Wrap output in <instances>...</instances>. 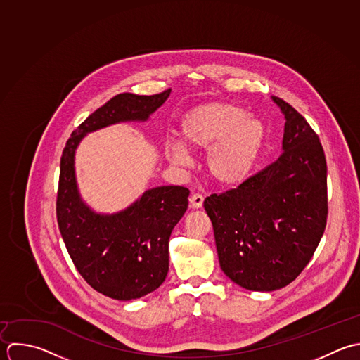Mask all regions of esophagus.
Here are the masks:
<instances>
[{
	"label": "esophagus",
	"instance_id": "1",
	"mask_svg": "<svg viewBox=\"0 0 360 360\" xmlns=\"http://www.w3.org/2000/svg\"><path fill=\"white\" fill-rule=\"evenodd\" d=\"M192 209H200L203 206V196L199 193H193L189 199Z\"/></svg>",
	"mask_w": 360,
	"mask_h": 360
}]
</instances>
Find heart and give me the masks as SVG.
<instances>
[{
	"mask_svg": "<svg viewBox=\"0 0 360 360\" xmlns=\"http://www.w3.org/2000/svg\"><path fill=\"white\" fill-rule=\"evenodd\" d=\"M266 124L255 115L229 102H210L188 110L178 124L179 141L164 144L167 160L188 162L186 148L205 151L206 169L213 182L224 188L244 184L252 174L266 140Z\"/></svg>",
	"mask_w": 360,
	"mask_h": 360,
	"instance_id": "heart-1",
	"label": "heart"
}]
</instances>
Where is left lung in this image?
I'll list each match as a JSON object with an SVG mask.
<instances>
[{
	"mask_svg": "<svg viewBox=\"0 0 360 360\" xmlns=\"http://www.w3.org/2000/svg\"><path fill=\"white\" fill-rule=\"evenodd\" d=\"M282 155L237 189L205 199L221 271L238 286L274 292L310 262L328 214L327 162L319 136L288 102Z\"/></svg>",
	"mask_w": 360,
	"mask_h": 360,
	"instance_id": "8db88e82",
	"label": "left lung"
}]
</instances>
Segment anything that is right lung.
Returning a JSON list of instances; mask_svg holds the SVG:
<instances>
[{
    "instance_id": "obj_1",
    "label": "right lung",
    "mask_w": 360,
    "mask_h": 360,
    "mask_svg": "<svg viewBox=\"0 0 360 360\" xmlns=\"http://www.w3.org/2000/svg\"><path fill=\"white\" fill-rule=\"evenodd\" d=\"M169 94L171 89L150 96H113L72 131L63 150L56 209L63 241L86 283L115 300L140 299L162 285L169 237L188 209L189 191L157 186L120 212L98 213L81 198L75 151L88 133L116 123L147 122Z\"/></svg>"
}]
</instances>
